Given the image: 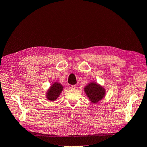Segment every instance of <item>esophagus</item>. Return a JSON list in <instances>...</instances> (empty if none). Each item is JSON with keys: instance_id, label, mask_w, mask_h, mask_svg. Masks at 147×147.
Returning <instances> with one entry per match:
<instances>
[{"instance_id": "esophagus-1", "label": "esophagus", "mask_w": 147, "mask_h": 147, "mask_svg": "<svg viewBox=\"0 0 147 147\" xmlns=\"http://www.w3.org/2000/svg\"><path fill=\"white\" fill-rule=\"evenodd\" d=\"M70 88H71V89H72V90H75V88H76V85H75V84H74V85H72Z\"/></svg>"}]
</instances>
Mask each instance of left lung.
<instances>
[{"mask_svg":"<svg viewBox=\"0 0 147 147\" xmlns=\"http://www.w3.org/2000/svg\"><path fill=\"white\" fill-rule=\"evenodd\" d=\"M84 91L93 104L97 103L103 99L105 95V89L100 84L94 82H91L88 84L84 88Z\"/></svg>","mask_w":147,"mask_h":147,"instance_id":"left-lung-1","label":"left lung"}]
</instances>
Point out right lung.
I'll return each instance as SVG.
<instances>
[{
  "label": "right lung",
  "mask_w": 147,
  "mask_h": 147,
  "mask_svg": "<svg viewBox=\"0 0 147 147\" xmlns=\"http://www.w3.org/2000/svg\"><path fill=\"white\" fill-rule=\"evenodd\" d=\"M63 86L59 83L55 82L52 84L47 92L46 96L47 99L50 101L55 100L59 96L61 92L63 90Z\"/></svg>",
  "instance_id": "1"
}]
</instances>
